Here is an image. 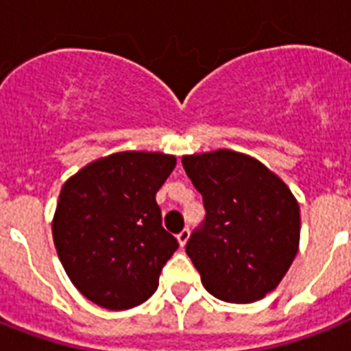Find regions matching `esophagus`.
Listing matches in <instances>:
<instances>
[{"mask_svg":"<svg viewBox=\"0 0 351 351\" xmlns=\"http://www.w3.org/2000/svg\"><path fill=\"white\" fill-rule=\"evenodd\" d=\"M189 229H184L180 230L178 234H176V240H178V243H180V247H184L185 243H187V240H189Z\"/></svg>","mask_w":351,"mask_h":351,"instance_id":"34e87169","label":"esophagus"}]
</instances>
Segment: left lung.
I'll return each mask as SVG.
<instances>
[{
	"mask_svg": "<svg viewBox=\"0 0 351 351\" xmlns=\"http://www.w3.org/2000/svg\"><path fill=\"white\" fill-rule=\"evenodd\" d=\"M205 220L185 252L209 294L252 303L272 292L299 247V205L285 182L252 156L220 149L182 158Z\"/></svg>",
	"mask_w": 351,
	"mask_h": 351,
	"instance_id": "left-lung-1",
	"label": "left lung"
}]
</instances>
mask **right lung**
Returning a JSON list of instances; mask_svg holds the SVG:
<instances>
[{
  "mask_svg": "<svg viewBox=\"0 0 351 351\" xmlns=\"http://www.w3.org/2000/svg\"><path fill=\"white\" fill-rule=\"evenodd\" d=\"M176 158L126 151L88 164L62 185L52 232L75 289L108 310H126L155 294L178 241L162 227L156 191Z\"/></svg>",
  "mask_w": 351,
  "mask_h": 351,
  "instance_id": "right-lung-1",
  "label": "right lung"
}]
</instances>
